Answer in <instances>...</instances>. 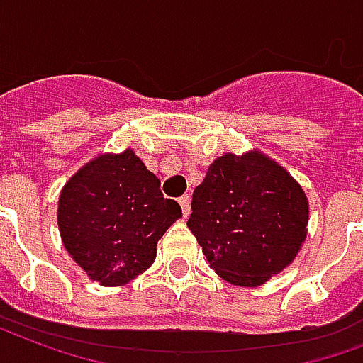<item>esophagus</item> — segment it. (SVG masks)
Listing matches in <instances>:
<instances>
[{"mask_svg":"<svg viewBox=\"0 0 363 363\" xmlns=\"http://www.w3.org/2000/svg\"><path fill=\"white\" fill-rule=\"evenodd\" d=\"M178 202H179V206H182V212H184V216L187 218L191 212V199L187 195H184V196H179Z\"/></svg>","mask_w":363,"mask_h":363,"instance_id":"1","label":"esophagus"}]
</instances>
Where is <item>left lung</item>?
Listing matches in <instances>:
<instances>
[{"label": "left lung", "instance_id": "1", "mask_svg": "<svg viewBox=\"0 0 363 363\" xmlns=\"http://www.w3.org/2000/svg\"><path fill=\"white\" fill-rule=\"evenodd\" d=\"M187 227L223 280L254 288L296 259L307 238L301 185L261 151L225 153L196 185Z\"/></svg>", "mask_w": 363, "mask_h": 363}]
</instances>
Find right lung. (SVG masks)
Instances as JSON below:
<instances>
[{"label": "right lung", "mask_w": 363, "mask_h": 363, "mask_svg": "<svg viewBox=\"0 0 363 363\" xmlns=\"http://www.w3.org/2000/svg\"><path fill=\"white\" fill-rule=\"evenodd\" d=\"M182 208L132 150L98 155L67 179L58 229L67 254L102 286H123L150 269L157 242Z\"/></svg>", "instance_id": "add662e5"}]
</instances>
